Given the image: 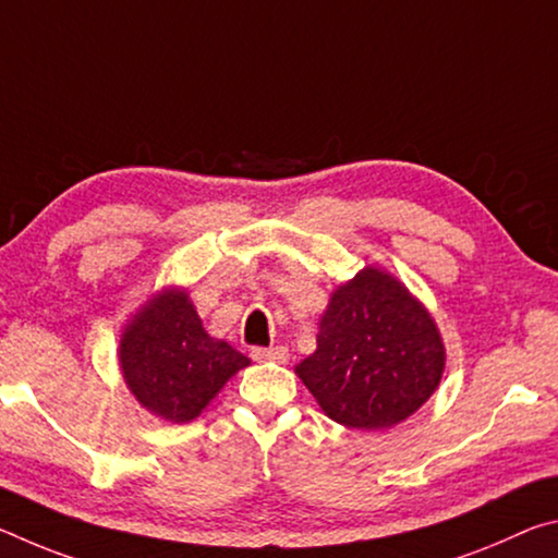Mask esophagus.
<instances>
[{"label": "esophagus", "instance_id": "esophagus-1", "mask_svg": "<svg viewBox=\"0 0 558 558\" xmlns=\"http://www.w3.org/2000/svg\"><path fill=\"white\" fill-rule=\"evenodd\" d=\"M251 356L256 359V362H278V364H286L290 359L288 347H253Z\"/></svg>", "mask_w": 558, "mask_h": 558}]
</instances>
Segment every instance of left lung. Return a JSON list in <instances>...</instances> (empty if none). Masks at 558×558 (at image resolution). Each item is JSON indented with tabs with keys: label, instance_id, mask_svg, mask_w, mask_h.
Here are the masks:
<instances>
[{
	"label": "left lung",
	"instance_id": "left-lung-1",
	"mask_svg": "<svg viewBox=\"0 0 558 558\" xmlns=\"http://www.w3.org/2000/svg\"><path fill=\"white\" fill-rule=\"evenodd\" d=\"M446 347L426 307L376 266L339 286L319 317L317 349L295 366L329 418L384 430L438 389Z\"/></svg>",
	"mask_w": 558,
	"mask_h": 558
}]
</instances>
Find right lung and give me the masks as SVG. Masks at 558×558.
Instances as JSON below:
<instances>
[{"label":"right lung","mask_w":558,"mask_h":558,"mask_svg":"<svg viewBox=\"0 0 558 558\" xmlns=\"http://www.w3.org/2000/svg\"><path fill=\"white\" fill-rule=\"evenodd\" d=\"M120 369L149 413L189 423L211 403L248 356L206 335L186 290L167 288L147 300L120 337Z\"/></svg>","instance_id":"right-lung-1"}]
</instances>
